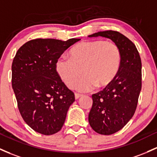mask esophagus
Segmentation results:
<instances>
[{"label":"esophagus","instance_id":"1","mask_svg":"<svg viewBox=\"0 0 157 157\" xmlns=\"http://www.w3.org/2000/svg\"><path fill=\"white\" fill-rule=\"evenodd\" d=\"M82 96V94H78V93H75V99H78Z\"/></svg>","mask_w":157,"mask_h":157}]
</instances>
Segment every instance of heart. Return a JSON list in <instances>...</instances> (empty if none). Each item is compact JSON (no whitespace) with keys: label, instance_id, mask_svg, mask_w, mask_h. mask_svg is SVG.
<instances>
[{"label":"heart","instance_id":"heart-1","mask_svg":"<svg viewBox=\"0 0 157 157\" xmlns=\"http://www.w3.org/2000/svg\"><path fill=\"white\" fill-rule=\"evenodd\" d=\"M69 59L59 58L56 62L60 78L72 88L82 73L85 76L75 88L80 92H89L95 86L103 89L113 82L119 72L122 55L118 44L99 39L77 44L69 51Z\"/></svg>","mask_w":157,"mask_h":157}]
</instances>
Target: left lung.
<instances>
[{"mask_svg": "<svg viewBox=\"0 0 157 157\" xmlns=\"http://www.w3.org/2000/svg\"><path fill=\"white\" fill-rule=\"evenodd\" d=\"M102 36L118 44L122 59L118 75L102 91L92 94L89 114L92 128L101 135H111L123 128L133 116L142 89V61L135 44L114 30L95 33L89 37Z\"/></svg>", "mask_w": 157, "mask_h": 157, "instance_id": "obj_1", "label": "left lung"}]
</instances>
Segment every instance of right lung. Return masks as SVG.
Here are the masks:
<instances>
[{
  "label": "right lung",
  "mask_w": 157,
  "mask_h": 157,
  "mask_svg": "<svg viewBox=\"0 0 157 157\" xmlns=\"http://www.w3.org/2000/svg\"><path fill=\"white\" fill-rule=\"evenodd\" d=\"M80 40L33 39L15 54L12 64V86L21 115L36 132L52 135L64 124L75 98L62 81L56 64L65 51Z\"/></svg>",
  "instance_id": "1"
}]
</instances>
